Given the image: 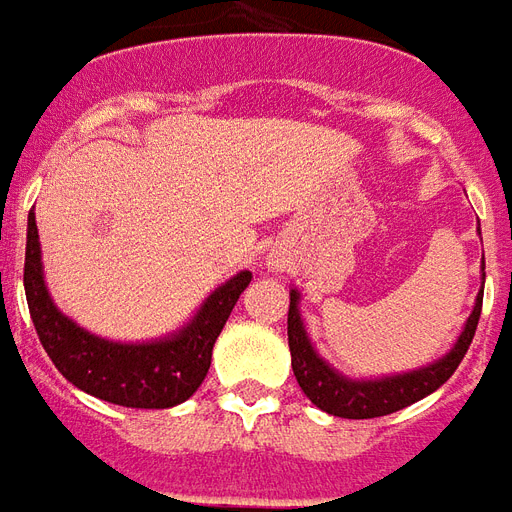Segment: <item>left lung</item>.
<instances>
[{"instance_id": "1", "label": "left lung", "mask_w": 512, "mask_h": 512, "mask_svg": "<svg viewBox=\"0 0 512 512\" xmlns=\"http://www.w3.org/2000/svg\"><path fill=\"white\" fill-rule=\"evenodd\" d=\"M480 267L486 270V259ZM483 283H486V272H483ZM289 300H292L289 302V352H292V368L302 393L308 395L311 404L319 406L322 412L346 417V420H368V417H382V414H393L404 406H412L414 401L439 390L453 376L455 368L464 360L469 343L475 338L480 311H483V286H480L475 308L469 313L464 330L455 338L453 349L445 357H439L417 371L379 376V379L343 376L324 357H319L308 338L305 322H302L300 292L292 289Z\"/></svg>"}]
</instances>
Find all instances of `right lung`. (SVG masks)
Returning a JSON list of instances; mask_svg holds the SVG:
<instances>
[{"label":"right lung","instance_id":"right-lung-1","mask_svg":"<svg viewBox=\"0 0 512 512\" xmlns=\"http://www.w3.org/2000/svg\"><path fill=\"white\" fill-rule=\"evenodd\" d=\"M251 278V272L242 270L220 283L201 302L193 319L166 338L141 343L108 341L84 330L51 300L40 259L35 210L29 212L26 223L24 289L40 343L67 382L108 404L169 409L188 401L210 371L212 346Z\"/></svg>","mask_w":512,"mask_h":512}]
</instances>
